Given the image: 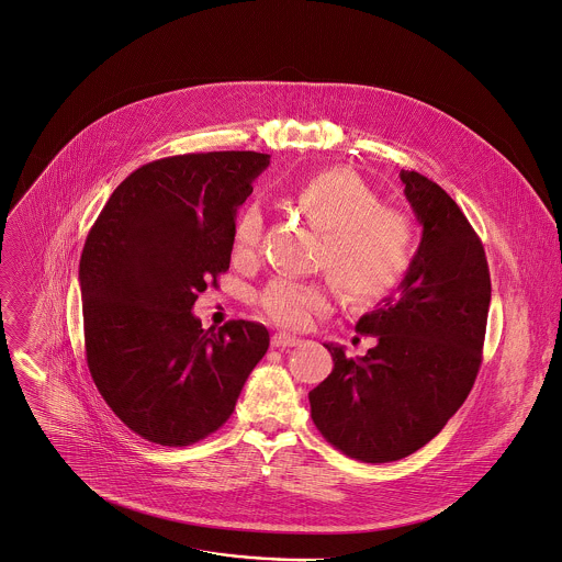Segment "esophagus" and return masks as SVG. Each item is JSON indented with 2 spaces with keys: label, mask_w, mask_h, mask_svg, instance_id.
I'll use <instances>...</instances> for the list:
<instances>
[{
  "label": "esophagus",
  "mask_w": 562,
  "mask_h": 562,
  "mask_svg": "<svg viewBox=\"0 0 562 562\" xmlns=\"http://www.w3.org/2000/svg\"><path fill=\"white\" fill-rule=\"evenodd\" d=\"M302 342V338L291 337V335H273L271 338V345L273 347H278V349H284V347H295V345H300Z\"/></svg>",
  "instance_id": "34e87169"
}]
</instances>
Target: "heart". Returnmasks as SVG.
I'll return each mask as SVG.
<instances>
[{
	"mask_svg": "<svg viewBox=\"0 0 562 562\" xmlns=\"http://www.w3.org/2000/svg\"><path fill=\"white\" fill-rule=\"evenodd\" d=\"M293 206L306 224L324 236L319 267L328 271L342 297L369 304L386 297L411 271L417 236L413 220L393 206H382L375 191L349 169H328L302 180ZM262 213L249 204L232 232L234 262H251L262 243ZM269 319L284 328H306L315 315L330 311V291L276 278L258 297Z\"/></svg>",
	"mask_w": 562,
	"mask_h": 562,
	"instance_id": "obj_1",
	"label": "heart"
}]
</instances>
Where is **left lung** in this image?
I'll list each match as a JSON object with an SVG mask.
<instances>
[{"instance_id": "8db88e82", "label": "left lung", "mask_w": 562, "mask_h": 562, "mask_svg": "<svg viewBox=\"0 0 562 562\" xmlns=\"http://www.w3.org/2000/svg\"><path fill=\"white\" fill-rule=\"evenodd\" d=\"M400 178L424 225L411 271L356 324L375 347L353 360L326 342L335 369L308 393L324 439L362 462L406 458L443 430L475 382L491 304L486 254L458 204L417 171Z\"/></svg>"}]
</instances>
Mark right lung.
I'll list each match as a JSON object with an SVG mask.
<instances>
[{"label":"right lung","mask_w":562,"mask_h":562,"mask_svg":"<svg viewBox=\"0 0 562 562\" xmlns=\"http://www.w3.org/2000/svg\"><path fill=\"white\" fill-rule=\"evenodd\" d=\"M269 154L169 156L132 171L102 209L80 256L91 378L138 437L193 446L229 419L267 353L262 324L202 328L191 308L229 269L232 232Z\"/></svg>","instance_id":"add662e5"}]
</instances>
